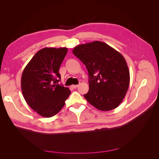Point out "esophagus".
Here are the masks:
<instances>
[{"instance_id": "esophagus-1", "label": "esophagus", "mask_w": 159, "mask_h": 159, "mask_svg": "<svg viewBox=\"0 0 159 159\" xmlns=\"http://www.w3.org/2000/svg\"><path fill=\"white\" fill-rule=\"evenodd\" d=\"M78 87V85H71V88H74V89H75Z\"/></svg>"}]
</instances>
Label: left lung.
<instances>
[{
    "label": "left lung",
    "instance_id": "8db88e82",
    "mask_svg": "<svg viewBox=\"0 0 159 159\" xmlns=\"http://www.w3.org/2000/svg\"><path fill=\"white\" fill-rule=\"evenodd\" d=\"M73 54L88 71L89 91L84 96L101 111L118 107L128 90L130 75L123 56L108 44L94 41L75 46Z\"/></svg>",
    "mask_w": 159,
    "mask_h": 159
}]
</instances>
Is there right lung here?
<instances>
[{"mask_svg": "<svg viewBox=\"0 0 159 159\" xmlns=\"http://www.w3.org/2000/svg\"><path fill=\"white\" fill-rule=\"evenodd\" d=\"M67 52V48H44L33 56L22 72L24 98L42 117L56 115L71 93L68 88L58 84L61 79L59 69Z\"/></svg>", "mask_w": 159, "mask_h": 159, "instance_id": "add662e5", "label": "right lung"}]
</instances>
